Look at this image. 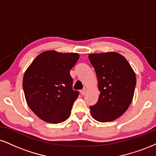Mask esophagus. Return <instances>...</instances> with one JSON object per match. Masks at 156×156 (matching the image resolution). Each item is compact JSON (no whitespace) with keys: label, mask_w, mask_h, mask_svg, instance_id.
<instances>
[{"label":"esophagus","mask_w":156,"mask_h":156,"mask_svg":"<svg viewBox=\"0 0 156 156\" xmlns=\"http://www.w3.org/2000/svg\"><path fill=\"white\" fill-rule=\"evenodd\" d=\"M86 91H87V90H86V88H84L83 90H81V94H82V95H84V94L86 93Z\"/></svg>","instance_id":"34e87169"}]
</instances>
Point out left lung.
Instances as JSON below:
<instances>
[{"label":"left lung","mask_w":156,"mask_h":156,"mask_svg":"<svg viewBox=\"0 0 156 156\" xmlns=\"http://www.w3.org/2000/svg\"><path fill=\"white\" fill-rule=\"evenodd\" d=\"M98 77L101 92L90 113L100 122L118 119L131 104L136 85V76L126 59L118 53L108 52L89 55Z\"/></svg>","instance_id":"8db88e82"}]
</instances>
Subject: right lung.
Listing matches in <instances>:
<instances>
[{"label": "right lung", "instance_id": "1", "mask_svg": "<svg viewBox=\"0 0 156 156\" xmlns=\"http://www.w3.org/2000/svg\"><path fill=\"white\" fill-rule=\"evenodd\" d=\"M79 58L76 53L47 51L38 55L25 72L22 83L25 99L42 120L57 124L70 116L79 92L73 90L69 71Z\"/></svg>", "mask_w": 156, "mask_h": 156}]
</instances>
